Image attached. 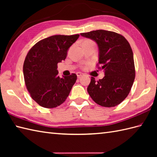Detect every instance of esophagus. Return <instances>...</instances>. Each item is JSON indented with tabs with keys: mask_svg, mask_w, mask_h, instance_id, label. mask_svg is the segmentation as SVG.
<instances>
[{
	"mask_svg": "<svg viewBox=\"0 0 157 157\" xmlns=\"http://www.w3.org/2000/svg\"><path fill=\"white\" fill-rule=\"evenodd\" d=\"M76 74H77V76H78V78H81V77L83 75V73H76Z\"/></svg>",
	"mask_w": 157,
	"mask_h": 157,
	"instance_id": "1",
	"label": "esophagus"
}]
</instances>
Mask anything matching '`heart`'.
<instances>
[{"label": "heart", "mask_w": 157, "mask_h": 157, "mask_svg": "<svg viewBox=\"0 0 157 157\" xmlns=\"http://www.w3.org/2000/svg\"><path fill=\"white\" fill-rule=\"evenodd\" d=\"M86 43H94V42L91 40H84V42H83V44H86Z\"/></svg>", "instance_id": "obj_1"}]
</instances>
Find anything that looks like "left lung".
I'll return each mask as SVG.
<instances>
[{
	"label": "left lung",
	"instance_id": "8db88e82",
	"mask_svg": "<svg viewBox=\"0 0 157 157\" xmlns=\"http://www.w3.org/2000/svg\"><path fill=\"white\" fill-rule=\"evenodd\" d=\"M98 47V63L105 77L98 82L92 77L87 90L96 103L105 107L120 104L130 92L135 79L134 55L128 40L117 33L102 30L82 33Z\"/></svg>",
	"mask_w": 157,
	"mask_h": 157
}]
</instances>
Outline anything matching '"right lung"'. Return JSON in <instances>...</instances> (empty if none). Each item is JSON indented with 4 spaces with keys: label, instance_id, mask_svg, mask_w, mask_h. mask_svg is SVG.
Wrapping results in <instances>:
<instances>
[{
    "label": "right lung",
    "instance_id": "1",
    "mask_svg": "<svg viewBox=\"0 0 157 157\" xmlns=\"http://www.w3.org/2000/svg\"><path fill=\"white\" fill-rule=\"evenodd\" d=\"M79 35H55L38 42L29 50L23 63L26 88L32 99L44 108H55L65 101L77 75L58 76V63L65 60L67 51Z\"/></svg>",
    "mask_w": 157,
    "mask_h": 157
}]
</instances>
